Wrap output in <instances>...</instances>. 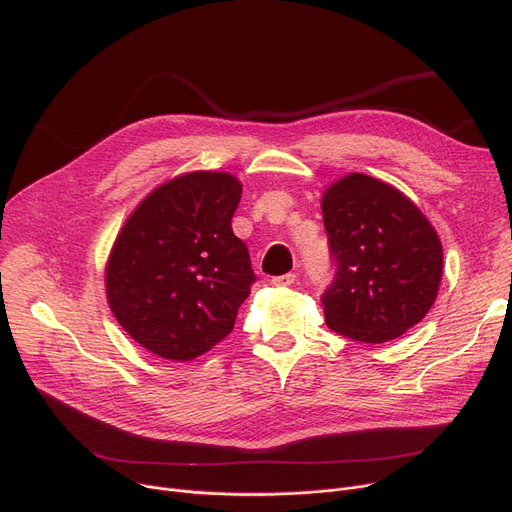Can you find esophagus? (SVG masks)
I'll use <instances>...</instances> for the list:
<instances>
[{"instance_id": "1", "label": "esophagus", "mask_w": 512, "mask_h": 512, "mask_svg": "<svg viewBox=\"0 0 512 512\" xmlns=\"http://www.w3.org/2000/svg\"><path fill=\"white\" fill-rule=\"evenodd\" d=\"M271 283H273L275 287H287V285H291V283H296V275H294V273H285V275L273 277Z\"/></svg>"}]
</instances>
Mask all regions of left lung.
Returning <instances> with one entry per match:
<instances>
[{
    "instance_id": "left-lung-1",
    "label": "left lung",
    "mask_w": 512,
    "mask_h": 512,
    "mask_svg": "<svg viewBox=\"0 0 512 512\" xmlns=\"http://www.w3.org/2000/svg\"><path fill=\"white\" fill-rule=\"evenodd\" d=\"M335 277L325 289L327 327L383 344L415 327L442 281V243L404 193L367 175H348L323 196Z\"/></svg>"
}]
</instances>
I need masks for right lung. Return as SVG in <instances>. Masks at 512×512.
<instances>
[{
    "label": "right lung",
    "mask_w": 512,
    "mask_h": 512,
    "mask_svg": "<svg viewBox=\"0 0 512 512\" xmlns=\"http://www.w3.org/2000/svg\"><path fill=\"white\" fill-rule=\"evenodd\" d=\"M241 183L198 170L164 183L129 216L108 269V302L137 344L191 360L235 325L256 281L248 246L231 229Z\"/></svg>",
    "instance_id": "right-lung-1"
}]
</instances>
